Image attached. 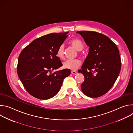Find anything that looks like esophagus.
Returning <instances> with one entry per match:
<instances>
[{"instance_id":"esophagus-1","label":"esophagus","mask_w":133,"mask_h":133,"mask_svg":"<svg viewBox=\"0 0 133 133\" xmlns=\"http://www.w3.org/2000/svg\"><path fill=\"white\" fill-rule=\"evenodd\" d=\"M71 73L72 75H75L77 74V72L76 71H71Z\"/></svg>"}]
</instances>
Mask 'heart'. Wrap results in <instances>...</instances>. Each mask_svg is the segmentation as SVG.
I'll return each mask as SVG.
<instances>
[{"mask_svg": "<svg viewBox=\"0 0 133 133\" xmlns=\"http://www.w3.org/2000/svg\"><path fill=\"white\" fill-rule=\"evenodd\" d=\"M69 43L78 51L82 50L84 47L83 42L77 38L71 39ZM57 56L61 59L64 57V46L63 45H61L57 50ZM81 62L79 59H67L63 63V67L71 70H76L81 66Z\"/></svg>", "mask_w": 133, "mask_h": 133, "instance_id": "heart-1", "label": "heart"}]
</instances>
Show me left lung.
Instances as JSON below:
<instances>
[{
  "label": "left lung",
  "mask_w": 133,
  "mask_h": 133,
  "mask_svg": "<svg viewBox=\"0 0 133 133\" xmlns=\"http://www.w3.org/2000/svg\"><path fill=\"white\" fill-rule=\"evenodd\" d=\"M89 47V52L79 72L85 77L81 87L86 96L96 98L112 87L119 74L121 60L116 45L101 33L77 31Z\"/></svg>",
  "instance_id": "left-lung-1"
}]
</instances>
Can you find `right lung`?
<instances>
[{"label":"right lung","instance_id":"1","mask_svg":"<svg viewBox=\"0 0 133 133\" xmlns=\"http://www.w3.org/2000/svg\"><path fill=\"white\" fill-rule=\"evenodd\" d=\"M68 33H52L37 38L19 56L18 77L32 96L43 100L53 97L59 91L64 79L70 75L67 69L51 72L63 66L57 50Z\"/></svg>","mask_w":133,"mask_h":133}]
</instances>
